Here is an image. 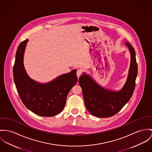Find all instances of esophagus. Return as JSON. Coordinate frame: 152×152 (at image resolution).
Masks as SVG:
<instances>
[{
    "label": "esophagus",
    "instance_id": "34e87169",
    "mask_svg": "<svg viewBox=\"0 0 152 152\" xmlns=\"http://www.w3.org/2000/svg\"><path fill=\"white\" fill-rule=\"evenodd\" d=\"M81 75H82V71L80 70H77L76 75H77V77H78V78L81 76Z\"/></svg>",
    "mask_w": 152,
    "mask_h": 152
}]
</instances>
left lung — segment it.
Segmentation results:
<instances>
[{
    "label": "left lung",
    "mask_w": 152,
    "mask_h": 152,
    "mask_svg": "<svg viewBox=\"0 0 152 152\" xmlns=\"http://www.w3.org/2000/svg\"><path fill=\"white\" fill-rule=\"evenodd\" d=\"M131 56L129 73L126 81L119 90L102 86L93 77L83 72L79 83L81 87L84 104L88 111L94 116L109 117L116 115L126 105L132 95L138 73L135 51L132 46L125 42Z\"/></svg>",
    "instance_id": "1"
}]
</instances>
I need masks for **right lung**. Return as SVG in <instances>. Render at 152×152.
Here are the masks:
<instances>
[{
  "instance_id": "add662e5",
  "label": "right lung",
  "mask_w": 152,
  "mask_h": 152,
  "mask_svg": "<svg viewBox=\"0 0 152 152\" xmlns=\"http://www.w3.org/2000/svg\"><path fill=\"white\" fill-rule=\"evenodd\" d=\"M28 42V39L22 42L16 52L13 76L17 92L24 105L36 115L56 116L64 108L68 94L77 82V70H71L46 83L31 79L23 65Z\"/></svg>"
}]
</instances>
